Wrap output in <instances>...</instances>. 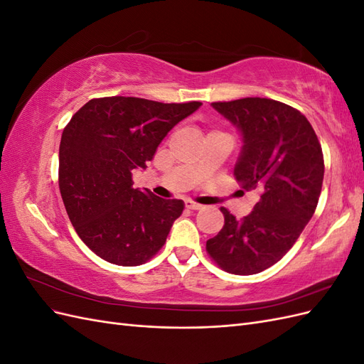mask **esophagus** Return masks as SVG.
<instances>
[{
  "label": "esophagus",
  "instance_id": "esophagus-1",
  "mask_svg": "<svg viewBox=\"0 0 364 364\" xmlns=\"http://www.w3.org/2000/svg\"><path fill=\"white\" fill-rule=\"evenodd\" d=\"M185 206L188 208V209H193V211H197V209H202V208H203V205L196 203V202H193V200H186V202H185Z\"/></svg>",
  "mask_w": 364,
  "mask_h": 364
}]
</instances>
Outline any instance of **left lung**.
Segmentation results:
<instances>
[{
    "label": "left lung",
    "instance_id": "left-lung-1",
    "mask_svg": "<svg viewBox=\"0 0 364 364\" xmlns=\"http://www.w3.org/2000/svg\"><path fill=\"white\" fill-rule=\"evenodd\" d=\"M213 107L241 132L234 176L259 199L241 220L222 208L225 226L206 241V252L228 273L255 274L278 262L313 217L325 173L322 147L310 121L285 103L247 97Z\"/></svg>",
    "mask_w": 364,
    "mask_h": 364
}]
</instances>
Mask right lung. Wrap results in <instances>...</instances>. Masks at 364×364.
<instances>
[{"label": "right lung", "instance_id": "obj_1", "mask_svg": "<svg viewBox=\"0 0 364 364\" xmlns=\"http://www.w3.org/2000/svg\"><path fill=\"white\" fill-rule=\"evenodd\" d=\"M202 106L136 97L92 98L63 129L59 188L77 235L117 266H139L164 246L183 202L134 188L168 132Z\"/></svg>", "mask_w": 364, "mask_h": 364}]
</instances>
